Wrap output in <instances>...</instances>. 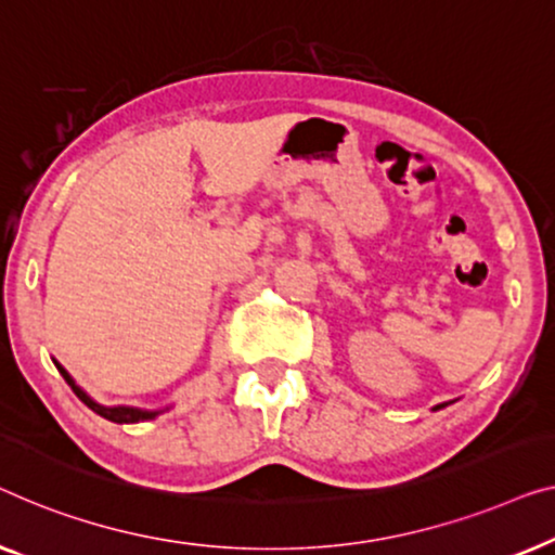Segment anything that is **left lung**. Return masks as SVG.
<instances>
[{"label": "left lung", "mask_w": 555, "mask_h": 555, "mask_svg": "<svg viewBox=\"0 0 555 555\" xmlns=\"http://www.w3.org/2000/svg\"><path fill=\"white\" fill-rule=\"evenodd\" d=\"M440 408H444V404H437V408H435V410H440Z\"/></svg>", "instance_id": "8db88e82"}]
</instances>
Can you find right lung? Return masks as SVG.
Wrapping results in <instances>:
<instances>
[{
    "mask_svg": "<svg viewBox=\"0 0 555 555\" xmlns=\"http://www.w3.org/2000/svg\"><path fill=\"white\" fill-rule=\"evenodd\" d=\"M54 366H57L60 370V374L62 377H65V382L69 387H73V392L80 397V400L88 404V408L92 410V412H98L100 417H105V420H111V423H118V425H132V423H143V420H153V417H158L163 410H140V408H125V404H118V408H105V404H100V402H95L92 400V397L85 392L82 387H77L75 385V379L69 377V372L65 370V366L62 364H57L54 362Z\"/></svg>",
    "mask_w": 555,
    "mask_h": 555,
    "instance_id": "right-lung-1",
    "label": "right lung"
}]
</instances>
